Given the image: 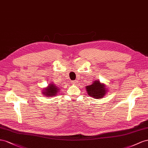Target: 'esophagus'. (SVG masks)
<instances>
[{"instance_id": "obj_1", "label": "esophagus", "mask_w": 148, "mask_h": 148, "mask_svg": "<svg viewBox=\"0 0 148 148\" xmlns=\"http://www.w3.org/2000/svg\"><path fill=\"white\" fill-rule=\"evenodd\" d=\"M77 81H73V82H72V83H73V84H74V85H75V84H77Z\"/></svg>"}]
</instances>
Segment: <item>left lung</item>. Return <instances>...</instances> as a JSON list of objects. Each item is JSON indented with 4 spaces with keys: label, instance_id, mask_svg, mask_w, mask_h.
I'll list each match as a JSON object with an SVG mask.
<instances>
[{
    "label": "left lung",
    "instance_id": "1",
    "mask_svg": "<svg viewBox=\"0 0 148 148\" xmlns=\"http://www.w3.org/2000/svg\"><path fill=\"white\" fill-rule=\"evenodd\" d=\"M88 95L94 99H102L107 94L108 90L104 84H101L99 81H95L91 85L86 86Z\"/></svg>",
    "mask_w": 148,
    "mask_h": 148
}]
</instances>
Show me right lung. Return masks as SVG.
Returning <instances> with one entry per match:
<instances>
[{
  "mask_svg": "<svg viewBox=\"0 0 148 148\" xmlns=\"http://www.w3.org/2000/svg\"><path fill=\"white\" fill-rule=\"evenodd\" d=\"M59 88L54 84H49V86L44 88V90H43L42 93L45 96L48 97H53L56 96L58 93L59 92Z\"/></svg>",
  "mask_w": 148,
  "mask_h": 148,
  "instance_id": "obj_1",
  "label": "right lung"
}]
</instances>
